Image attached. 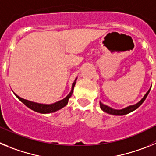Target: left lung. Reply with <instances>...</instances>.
<instances>
[{"label":"left lung","instance_id":"obj_1","mask_svg":"<svg viewBox=\"0 0 156 156\" xmlns=\"http://www.w3.org/2000/svg\"><path fill=\"white\" fill-rule=\"evenodd\" d=\"M151 87H150L149 90H148V92H147V93L144 94V97L140 99V101H139L138 102L136 103L135 105H132L127 106V107H126V108H122V109H115V108H111V107H109V106H108V105H104L103 103H101L100 101V102H99V104H100V108H101V110H102L103 112H106V113L110 114V115H126V114H128V113H129V112H131L134 111L135 109H137L139 106H140V105L144 102V101L146 99V98H147V96H148V93H149L150 90H151Z\"/></svg>","mask_w":156,"mask_h":156}]
</instances>
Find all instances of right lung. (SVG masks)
<instances>
[{"mask_svg":"<svg viewBox=\"0 0 156 156\" xmlns=\"http://www.w3.org/2000/svg\"><path fill=\"white\" fill-rule=\"evenodd\" d=\"M76 80L77 77L75 79L74 82L73 83L71 91L69 93V94L67 95L65 98L62 99V100L58 101H56V102L55 103H52V104H42V103L31 101L27 100V99L22 98H20L19 96H18L16 93L14 94H15V95H16V97H17L19 100L21 101L25 105H27L28 108H30V109L34 110V111L37 112H39V113L42 114L51 113V112H55L58 111V110L61 109V108H62L63 107H65L66 105L68 104L69 99L71 97L72 94H73V89L74 87H75L76 82Z\"/></svg>","mask_w":156,"mask_h":156,"instance_id":"add662e5","label":"right lung"}]
</instances>
